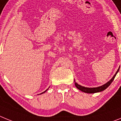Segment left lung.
I'll list each match as a JSON object with an SVG mask.
<instances>
[{
    "label": "left lung",
    "mask_w": 121,
    "mask_h": 121,
    "mask_svg": "<svg viewBox=\"0 0 121 121\" xmlns=\"http://www.w3.org/2000/svg\"><path fill=\"white\" fill-rule=\"evenodd\" d=\"M119 68L120 67H119V69H117V70L116 71V73L114 75V76L112 77V79L110 80L109 81H108L107 82H106L105 84H103V86H99L97 87H84L81 86V85L78 84L77 82H75V81L74 80V82H75V85L76 87L78 89H79V90H81L82 92H84V93H98V92H101L103 90H105L111 84L113 81L115 79V77H116V74L117 73V72H119Z\"/></svg>",
    "instance_id": "obj_1"
}]
</instances>
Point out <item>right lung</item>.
Returning <instances> with one entry per match:
<instances>
[{
  "label": "right lung",
  "instance_id": "add662e5",
  "mask_svg": "<svg viewBox=\"0 0 121 121\" xmlns=\"http://www.w3.org/2000/svg\"><path fill=\"white\" fill-rule=\"evenodd\" d=\"M48 89H49V88H48ZM48 89H47V90H45V91H44V92H42V93H40V95H41V94H43V93H45V92H46V91H47V90H48Z\"/></svg>",
  "mask_w": 121,
  "mask_h": 121
}]
</instances>
